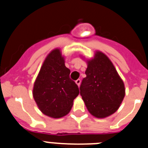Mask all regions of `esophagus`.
<instances>
[{"label": "esophagus", "mask_w": 148, "mask_h": 148, "mask_svg": "<svg viewBox=\"0 0 148 148\" xmlns=\"http://www.w3.org/2000/svg\"><path fill=\"white\" fill-rule=\"evenodd\" d=\"M75 83L77 84V85H78V86H80V84H81V79H77V80L75 81Z\"/></svg>", "instance_id": "1"}]
</instances>
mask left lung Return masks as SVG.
Masks as SVG:
<instances>
[{"label":"left lung","mask_w":148,"mask_h":148,"mask_svg":"<svg viewBox=\"0 0 148 148\" xmlns=\"http://www.w3.org/2000/svg\"><path fill=\"white\" fill-rule=\"evenodd\" d=\"M80 86V94L87 110L97 118L114 113L125 97L123 81L107 56L101 52L87 62Z\"/></svg>","instance_id":"obj_1"}]
</instances>
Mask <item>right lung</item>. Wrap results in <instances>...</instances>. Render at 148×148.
I'll list each match as a JSON object with an SVG mask.
<instances>
[{"label": "right lung", "instance_id": "1", "mask_svg": "<svg viewBox=\"0 0 148 148\" xmlns=\"http://www.w3.org/2000/svg\"><path fill=\"white\" fill-rule=\"evenodd\" d=\"M59 49L52 51L40 68L33 88V97L44 114L61 118L70 111L79 94L75 82L70 79Z\"/></svg>", "mask_w": 148, "mask_h": 148}]
</instances>
